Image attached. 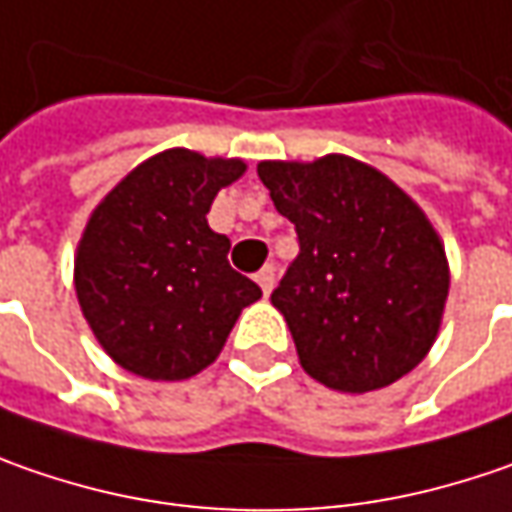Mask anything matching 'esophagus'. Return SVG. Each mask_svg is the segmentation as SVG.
I'll return each mask as SVG.
<instances>
[{
  "mask_svg": "<svg viewBox=\"0 0 512 512\" xmlns=\"http://www.w3.org/2000/svg\"><path fill=\"white\" fill-rule=\"evenodd\" d=\"M257 283H260L263 295H269V292L275 289V266H272V263H269V266H263V269L257 272Z\"/></svg>",
  "mask_w": 512,
  "mask_h": 512,
  "instance_id": "esophagus-1",
  "label": "esophagus"
}]
</instances>
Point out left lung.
I'll list each match as a JSON object with an SVG mask.
<instances>
[{
	"label": "left lung",
	"mask_w": 512,
	"mask_h": 512,
	"mask_svg": "<svg viewBox=\"0 0 512 512\" xmlns=\"http://www.w3.org/2000/svg\"><path fill=\"white\" fill-rule=\"evenodd\" d=\"M257 177L298 232L300 252L272 303L289 323L300 367L341 392L389 387L418 367L450 289L427 214L378 168L344 154L263 160Z\"/></svg>",
	"instance_id": "left-lung-1"
}]
</instances>
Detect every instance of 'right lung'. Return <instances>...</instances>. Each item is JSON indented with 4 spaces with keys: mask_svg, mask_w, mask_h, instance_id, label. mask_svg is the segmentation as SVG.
<instances>
[{
    "mask_svg": "<svg viewBox=\"0 0 512 512\" xmlns=\"http://www.w3.org/2000/svg\"><path fill=\"white\" fill-rule=\"evenodd\" d=\"M243 160L189 148L154 154L94 209L74 263L82 315L128 372L183 381L206 369L260 286L229 266V237L209 229L217 191Z\"/></svg>",
    "mask_w": 512,
    "mask_h": 512,
    "instance_id": "1",
    "label": "right lung"
}]
</instances>
